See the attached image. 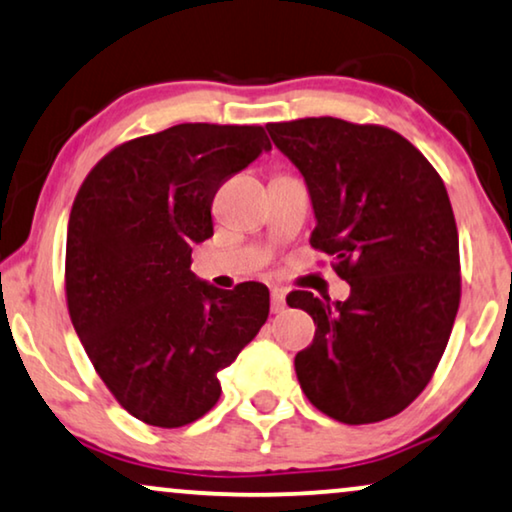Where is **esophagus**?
Here are the masks:
<instances>
[{
  "label": "esophagus",
  "instance_id": "1",
  "mask_svg": "<svg viewBox=\"0 0 512 512\" xmlns=\"http://www.w3.org/2000/svg\"><path fill=\"white\" fill-rule=\"evenodd\" d=\"M285 309V292L281 288L271 290V313H281Z\"/></svg>",
  "mask_w": 512,
  "mask_h": 512
}]
</instances>
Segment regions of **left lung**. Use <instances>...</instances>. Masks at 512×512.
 I'll return each mask as SVG.
<instances>
[{
  "label": "left lung",
  "mask_w": 512,
  "mask_h": 512,
  "mask_svg": "<svg viewBox=\"0 0 512 512\" xmlns=\"http://www.w3.org/2000/svg\"><path fill=\"white\" fill-rule=\"evenodd\" d=\"M267 128L309 187L311 248L351 285L344 302L288 295L316 323L295 356L299 386L342 424L391 419L428 386L459 311V231L445 182L386 126L306 117Z\"/></svg>",
  "instance_id": "obj_1"
}]
</instances>
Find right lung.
I'll return each mask as SVG.
<instances>
[{"instance_id":"add662e5","label":"right lung","mask_w":512,"mask_h":512,"mask_svg":"<svg viewBox=\"0 0 512 512\" xmlns=\"http://www.w3.org/2000/svg\"><path fill=\"white\" fill-rule=\"evenodd\" d=\"M267 149L262 126L177 124L107 152L72 203L67 311L109 393L149 426L213 410L217 372L267 323V285L217 290L189 271L217 189Z\"/></svg>"}]
</instances>
